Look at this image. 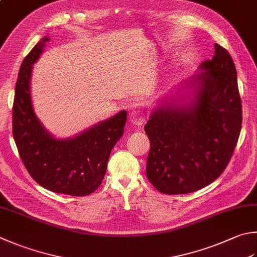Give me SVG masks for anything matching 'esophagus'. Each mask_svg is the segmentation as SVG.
<instances>
[{
  "label": "esophagus",
  "instance_id": "1",
  "mask_svg": "<svg viewBox=\"0 0 257 257\" xmlns=\"http://www.w3.org/2000/svg\"><path fill=\"white\" fill-rule=\"evenodd\" d=\"M128 120L132 124L142 125V123L144 122V115L142 112H140V110H132V112L128 114Z\"/></svg>",
  "mask_w": 257,
  "mask_h": 257
}]
</instances>
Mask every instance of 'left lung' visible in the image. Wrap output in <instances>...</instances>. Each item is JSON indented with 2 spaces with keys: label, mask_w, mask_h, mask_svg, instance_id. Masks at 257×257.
Segmentation results:
<instances>
[{
  "label": "left lung",
  "mask_w": 257,
  "mask_h": 257,
  "mask_svg": "<svg viewBox=\"0 0 257 257\" xmlns=\"http://www.w3.org/2000/svg\"><path fill=\"white\" fill-rule=\"evenodd\" d=\"M199 69L204 72L183 87L191 89L190 100L180 95L161 101L144 126L151 143L147 177L167 195L193 192L215 181L239 138L241 101L229 52L215 43V56Z\"/></svg>",
  "instance_id": "1"
}]
</instances>
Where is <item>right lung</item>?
<instances>
[{"label":"right lung","instance_id":"right-lung-1","mask_svg":"<svg viewBox=\"0 0 257 257\" xmlns=\"http://www.w3.org/2000/svg\"><path fill=\"white\" fill-rule=\"evenodd\" d=\"M49 42L45 37L24 58L13 101V138L28 172L48 190L69 196L90 195L103 181L109 154L122 138L126 110L68 139H56L43 127L31 99L33 64Z\"/></svg>","mask_w":257,"mask_h":257}]
</instances>
